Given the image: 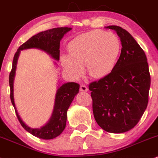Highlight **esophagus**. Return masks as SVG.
Masks as SVG:
<instances>
[{"instance_id": "34e87169", "label": "esophagus", "mask_w": 158, "mask_h": 158, "mask_svg": "<svg viewBox=\"0 0 158 158\" xmlns=\"http://www.w3.org/2000/svg\"><path fill=\"white\" fill-rule=\"evenodd\" d=\"M80 90H81V92H86L88 91V88H87V86H85V85H81V86H80Z\"/></svg>"}]
</instances>
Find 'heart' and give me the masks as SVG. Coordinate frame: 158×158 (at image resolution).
Listing matches in <instances>:
<instances>
[{
  "label": "heart",
  "mask_w": 158,
  "mask_h": 158,
  "mask_svg": "<svg viewBox=\"0 0 158 158\" xmlns=\"http://www.w3.org/2000/svg\"><path fill=\"white\" fill-rule=\"evenodd\" d=\"M69 54L60 56L61 64L69 75L75 79L87 72L94 78H103L115 68L121 44L115 34L92 30L77 35L68 44Z\"/></svg>",
  "instance_id": "1"
}]
</instances>
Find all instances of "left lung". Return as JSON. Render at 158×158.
Listing matches in <instances>:
<instances>
[{"mask_svg": "<svg viewBox=\"0 0 158 158\" xmlns=\"http://www.w3.org/2000/svg\"><path fill=\"white\" fill-rule=\"evenodd\" d=\"M117 32L122 49L110 75L90 83L94 119L103 130L123 133L133 129L147 107L151 78L146 54L129 32L109 26Z\"/></svg>", "mask_w": 158, "mask_h": 158, "instance_id": "1", "label": "left lung"}]
</instances>
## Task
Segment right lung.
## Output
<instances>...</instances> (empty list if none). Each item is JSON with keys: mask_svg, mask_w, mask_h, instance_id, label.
<instances>
[{"mask_svg": "<svg viewBox=\"0 0 158 158\" xmlns=\"http://www.w3.org/2000/svg\"><path fill=\"white\" fill-rule=\"evenodd\" d=\"M72 28H55L38 33L29 38L17 50L12 62V71L9 74L10 98L15 110L16 115L20 123L25 130L37 138L44 140H51L59 136L66 127L67 120V110L72 101L78 94L80 85L77 83L68 82L64 84L58 83L55 94V104L52 115L46 123L38 128H31L27 126L19 115L14 99V81L15 77L17 64L20 52L26 49H37L47 53L54 60L59 61L60 58V42L64 35L72 30ZM55 65L57 63L54 61Z\"/></svg>", "mask_w": 158, "mask_h": 158, "instance_id": "add662e5", "label": "right lung"}]
</instances>
